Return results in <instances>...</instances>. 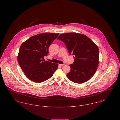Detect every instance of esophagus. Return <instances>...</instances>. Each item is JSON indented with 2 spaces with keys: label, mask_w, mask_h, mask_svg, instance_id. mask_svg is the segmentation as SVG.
Returning a JSON list of instances; mask_svg holds the SVG:
<instances>
[{
  "label": "esophagus",
  "mask_w": 120,
  "mask_h": 120,
  "mask_svg": "<svg viewBox=\"0 0 120 120\" xmlns=\"http://www.w3.org/2000/svg\"><path fill=\"white\" fill-rule=\"evenodd\" d=\"M64 65V64H59V66H61V67H63Z\"/></svg>",
  "instance_id": "esophagus-1"
}]
</instances>
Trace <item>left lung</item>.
Instances as JSON below:
<instances>
[{"label":"left lung","instance_id":"left-lung-1","mask_svg":"<svg viewBox=\"0 0 120 120\" xmlns=\"http://www.w3.org/2000/svg\"><path fill=\"white\" fill-rule=\"evenodd\" d=\"M57 39L63 41L70 54L74 55L73 64L67 75L71 81L86 82L95 74L99 63V49L93 41L85 35L76 33L60 34Z\"/></svg>","mask_w":120,"mask_h":120}]
</instances>
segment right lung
<instances>
[{"label": "right lung", "mask_w": 120, "mask_h": 120, "mask_svg": "<svg viewBox=\"0 0 120 120\" xmlns=\"http://www.w3.org/2000/svg\"><path fill=\"white\" fill-rule=\"evenodd\" d=\"M59 34L42 33L34 35L22 44L17 60L29 79L36 83L48 80L58 68L57 63L45 61L49 48Z\"/></svg>", "instance_id": "1"}]
</instances>
